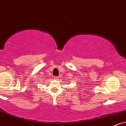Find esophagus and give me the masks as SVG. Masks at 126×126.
Wrapping results in <instances>:
<instances>
[{
    "instance_id": "esophagus-1",
    "label": "esophagus",
    "mask_w": 126,
    "mask_h": 126,
    "mask_svg": "<svg viewBox=\"0 0 126 126\" xmlns=\"http://www.w3.org/2000/svg\"><path fill=\"white\" fill-rule=\"evenodd\" d=\"M54 79H58L59 77H58V76H55V77H54Z\"/></svg>"
}]
</instances>
